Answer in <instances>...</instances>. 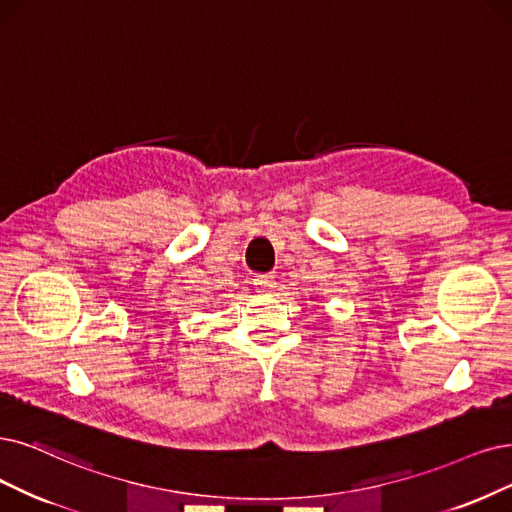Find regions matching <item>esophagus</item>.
Returning a JSON list of instances; mask_svg holds the SVG:
<instances>
[{"label":"esophagus","mask_w":512,"mask_h":512,"mask_svg":"<svg viewBox=\"0 0 512 512\" xmlns=\"http://www.w3.org/2000/svg\"><path fill=\"white\" fill-rule=\"evenodd\" d=\"M253 285L257 287V291L266 293V291L276 287V276L274 274H259V276L253 278Z\"/></svg>","instance_id":"34e87169"}]
</instances>
